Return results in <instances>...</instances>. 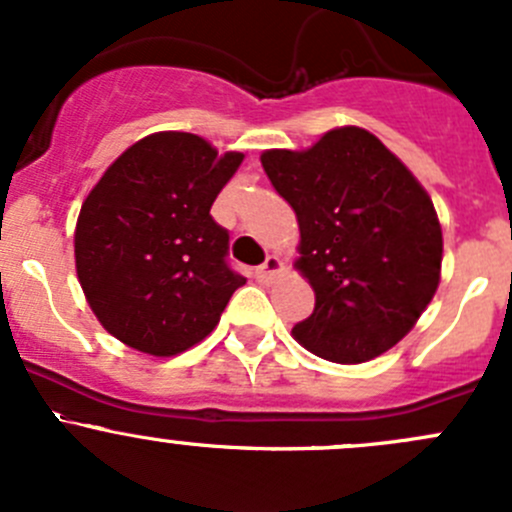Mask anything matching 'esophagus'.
Instances as JSON below:
<instances>
[{
    "mask_svg": "<svg viewBox=\"0 0 512 512\" xmlns=\"http://www.w3.org/2000/svg\"><path fill=\"white\" fill-rule=\"evenodd\" d=\"M280 272H282V260H280V257H277V255H267V260L262 262L260 267H257L255 275H257V280L270 282L272 277L280 275Z\"/></svg>",
    "mask_w": 512,
    "mask_h": 512,
    "instance_id": "1",
    "label": "esophagus"
}]
</instances>
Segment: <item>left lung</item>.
Wrapping results in <instances>:
<instances>
[{
	"label": "left lung",
	"mask_w": 512,
	"mask_h": 512,
	"mask_svg": "<svg viewBox=\"0 0 512 512\" xmlns=\"http://www.w3.org/2000/svg\"><path fill=\"white\" fill-rule=\"evenodd\" d=\"M292 205L314 312L294 324L307 352L364 364L401 342L441 282L443 235L431 195L374 133L327 131L307 151L260 156Z\"/></svg>",
	"instance_id": "left-lung-1"
}]
</instances>
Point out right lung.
Masks as SVG:
<instances>
[{
  "label": "right lung",
  "instance_id": "add662e5",
  "mask_svg": "<svg viewBox=\"0 0 512 512\" xmlns=\"http://www.w3.org/2000/svg\"><path fill=\"white\" fill-rule=\"evenodd\" d=\"M205 138L160 131L121 153L86 195L74 232L76 275L108 334L151 356L203 342L245 277L227 265L210 215L240 168Z\"/></svg>",
  "mask_w": 512,
  "mask_h": 512
}]
</instances>
